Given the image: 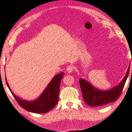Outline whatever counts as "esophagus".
<instances>
[{
  "mask_svg": "<svg viewBox=\"0 0 132 132\" xmlns=\"http://www.w3.org/2000/svg\"><path fill=\"white\" fill-rule=\"evenodd\" d=\"M73 69H74V67L72 66H68L66 68V71L68 73H71L73 71Z\"/></svg>",
  "mask_w": 132,
  "mask_h": 132,
  "instance_id": "obj_1",
  "label": "esophagus"
}]
</instances>
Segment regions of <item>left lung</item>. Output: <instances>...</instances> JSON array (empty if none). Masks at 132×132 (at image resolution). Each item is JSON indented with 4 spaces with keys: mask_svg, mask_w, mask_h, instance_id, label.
Segmentation results:
<instances>
[{
    "mask_svg": "<svg viewBox=\"0 0 132 132\" xmlns=\"http://www.w3.org/2000/svg\"><path fill=\"white\" fill-rule=\"evenodd\" d=\"M130 66L127 71L125 77L118 85L107 90L96 88L89 82L84 79H80L79 83L82 90L84 100L88 106H100L116 101L121 94L122 90L127 79L130 71ZM132 73V70H131Z\"/></svg>",
    "mask_w": 132,
    "mask_h": 132,
    "instance_id": "left-lung-1",
    "label": "left lung"
}]
</instances>
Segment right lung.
<instances>
[{"label":"right lung","mask_w":132,"mask_h":132,"mask_svg":"<svg viewBox=\"0 0 132 132\" xmlns=\"http://www.w3.org/2000/svg\"><path fill=\"white\" fill-rule=\"evenodd\" d=\"M64 74L63 72H61L55 75L40 96L30 101L22 99L14 94L8 84L6 77L5 80L7 87L21 107L29 112L42 114L50 111L58 103L60 82Z\"/></svg>","instance_id":"right-lung-1"}]
</instances>
